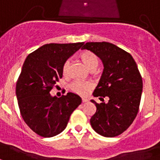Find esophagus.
Instances as JSON below:
<instances>
[{
	"label": "esophagus",
	"instance_id": "34e87169",
	"mask_svg": "<svg viewBox=\"0 0 160 160\" xmlns=\"http://www.w3.org/2000/svg\"><path fill=\"white\" fill-rule=\"evenodd\" d=\"M82 102L84 103V102H88V100L87 99V98H82Z\"/></svg>",
	"mask_w": 160,
	"mask_h": 160
}]
</instances>
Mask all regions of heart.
I'll return each mask as SVG.
<instances>
[{"mask_svg":"<svg viewBox=\"0 0 160 160\" xmlns=\"http://www.w3.org/2000/svg\"><path fill=\"white\" fill-rule=\"evenodd\" d=\"M80 58L86 64V66L92 71H93L98 65V58L92 52L84 51L80 54ZM69 66H70V60H67L62 67V72L64 75H68V73ZM70 88L75 93L84 96L88 93L90 90L92 88V83L91 82L75 81L70 85Z\"/></svg>","mask_w":160,"mask_h":160,"instance_id":"heart-1","label":"heart"}]
</instances>
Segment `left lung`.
Returning <instances> with one entry per match:
<instances>
[{
  "instance_id": "left-lung-1",
  "label": "left lung",
  "mask_w": 160,
  "mask_h": 160,
  "mask_svg": "<svg viewBox=\"0 0 160 160\" xmlns=\"http://www.w3.org/2000/svg\"><path fill=\"white\" fill-rule=\"evenodd\" d=\"M95 53L102 60L103 72L93 92L102 102L97 103V111L90 123L98 134L112 138L123 133L136 118L143 91V81L133 57L112 43L87 42L82 48ZM109 102H103V98Z\"/></svg>"
}]
</instances>
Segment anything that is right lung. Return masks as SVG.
Here are the masks:
<instances>
[{"label":"right lung","mask_w":160,"mask_h":160,"mask_svg":"<svg viewBox=\"0 0 160 160\" xmlns=\"http://www.w3.org/2000/svg\"><path fill=\"white\" fill-rule=\"evenodd\" d=\"M83 42L50 43L27 56L16 87L22 118L38 135L50 138L66 128L72 112L81 104L78 95L68 92L58 98L50 91L62 78L64 62Z\"/></svg>","instance_id":"add662e5"}]
</instances>
